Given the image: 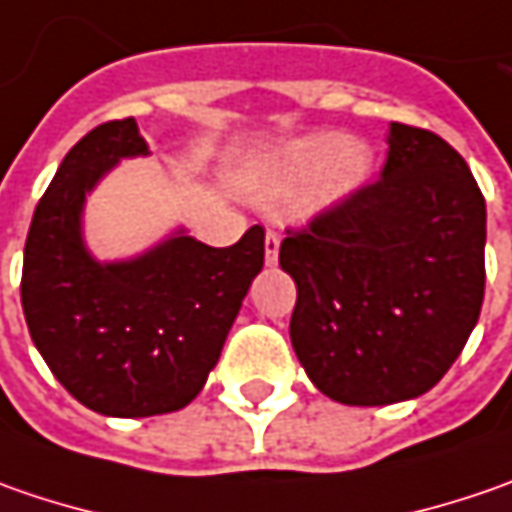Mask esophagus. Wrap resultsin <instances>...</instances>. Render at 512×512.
I'll return each mask as SVG.
<instances>
[{"mask_svg": "<svg viewBox=\"0 0 512 512\" xmlns=\"http://www.w3.org/2000/svg\"><path fill=\"white\" fill-rule=\"evenodd\" d=\"M279 245H282L279 233H267L265 236V262L270 267L279 262Z\"/></svg>", "mask_w": 512, "mask_h": 512, "instance_id": "obj_1", "label": "esophagus"}]
</instances>
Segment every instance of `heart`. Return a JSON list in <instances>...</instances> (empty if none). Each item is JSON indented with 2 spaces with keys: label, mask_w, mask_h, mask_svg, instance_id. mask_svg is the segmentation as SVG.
<instances>
[{
  "label": "heart",
  "mask_w": 512,
  "mask_h": 512,
  "mask_svg": "<svg viewBox=\"0 0 512 512\" xmlns=\"http://www.w3.org/2000/svg\"><path fill=\"white\" fill-rule=\"evenodd\" d=\"M279 173L290 182H316V199L333 205L353 196L373 170V150L359 136L313 130L287 139L276 153Z\"/></svg>",
  "instance_id": "b5f03b06"
}]
</instances>
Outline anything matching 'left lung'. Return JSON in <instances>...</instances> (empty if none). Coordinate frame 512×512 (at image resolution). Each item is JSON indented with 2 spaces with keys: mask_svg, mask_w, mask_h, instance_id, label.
Masks as SVG:
<instances>
[{
  "mask_svg": "<svg viewBox=\"0 0 512 512\" xmlns=\"http://www.w3.org/2000/svg\"><path fill=\"white\" fill-rule=\"evenodd\" d=\"M487 207L442 136L390 122L379 182L290 233V342L327 399H416L459 359L484 299Z\"/></svg>",
  "mask_w": 512,
  "mask_h": 512,
  "instance_id": "obj_1",
  "label": "left lung"
}]
</instances>
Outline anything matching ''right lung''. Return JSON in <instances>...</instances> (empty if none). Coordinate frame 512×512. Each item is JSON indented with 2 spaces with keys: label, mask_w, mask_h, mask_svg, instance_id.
Here are the masks:
<instances>
[{
  "label": "right lung",
  "mask_w": 512,
  "mask_h": 512,
  "mask_svg": "<svg viewBox=\"0 0 512 512\" xmlns=\"http://www.w3.org/2000/svg\"><path fill=\"white\" fill-rule=\"evenodd\" d=\"M150 156L136 119L82 136L39 199L25 242L22 310L30 339L76 402L102 416L145 419L199 396L265 265V230L230 247L170 230L142 253L96 259L85 205L122 159Z\"/></svg>",
  "instance_id": "1"
}]
</instances>
